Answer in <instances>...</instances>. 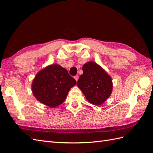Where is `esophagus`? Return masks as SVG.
Instances as JSON below:
<instances>
[{
    "label": "esophagus",
    "mask_w": 153,
    "mask_h": 153,
    "mask_svg": "<svg viewBox=\"0 0 153 153\" xmlns=\"http://www.w3.org/2000/svg\"><path fill=\"white\" fill-rule=\"evenodd\" d=\"M74 78H75V79L76 80V82H77V80H78V79H79V76H76L74 77Z\"/></svg>",
    "instance_id": "obj_1"
}]
</instances>
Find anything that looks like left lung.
<instances>
[{
  "mask_svg": "<svg viewBox=\"0 0 153 153\" xmlns=\"http://www.w3.org/2000/svg\"><path fill=\"white\" fill-rule=\"evenodd\" d=\"M82 70L83 73L79 77L77 86L90 103L98 106L102 105L112 93L111 77L94 62L85 63Z\"/></svg>",
  "mask_w": 153,
  "mask_h": 153,
  "instance_id": "8db88e82",
  "label": "left lung"
}]
</instances>
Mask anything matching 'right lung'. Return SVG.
<instances>
[{"mask_svg": "<svg viewBox=\"0 0 153 153\" xmlns=\"http://www.w3.org/2000/svg\"><path fill=\"white\" fill-rule=\"evenodd\" d=\"M76 81L67 70L58 64H52L36 75L31 85L32 92L37 100L51 108L62 103L68 91Z\"/></svg>", "mask_w": 153, "mask_h": 153, "instance_id": "right-lung-1", "label": "right lung"}]
</instances>
